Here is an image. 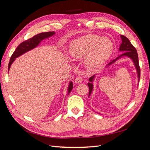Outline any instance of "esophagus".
Instances as JSON below:
<instances>
[{
	"label": "esophagus",
	"mask_w": 150,
	"mask_h": 150,
	"mask_svg": "<svg viewBox=\"0 0 150 150\" xmlns=\"http://www.w3.org/2000/svg\"><path fill=\"white\" fill-rule=\"evenodd\" d=\"M83 81V78L80 76H78V77H76V78L75 79V82L76 83H81Z\"/></svg>",
	"instance_id": "1"
}]
</instances>
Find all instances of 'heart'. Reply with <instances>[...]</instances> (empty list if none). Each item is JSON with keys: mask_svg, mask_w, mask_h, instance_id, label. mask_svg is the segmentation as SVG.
Wrapping results in <instances>:
<instances>
[{"mask_svg": "<svg viewBox=\"0 0 150 150\" xmlns=\"http://www.w3.org/2000/svg\"><path fill=\"white\" fill-rule=\"evenodd\" d=\"M112 43L108 38H101L97 35H88L77 39L71 45V55L77 58L87 56L91 67L101 64L110 56Z\"/></svg>", "mask_w": 150, "mask_h": 150, "instance_id": "obj_1", "label": "heart"}]
</instances>
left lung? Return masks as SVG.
Instances as JSON below:
<instances>
[{
    "label": "left lung",
    "instance_id": "1",
    "mask_svg": "<svg viewBox=\"0 0 150 150\" xmlns=\"http://www.w3.org/2000/svg\"><path fill=\"white\" fill-rule=\"evenodd\" d=\"M121 38L122 39V43L120 46V51H125L123 53H122L121 55L117 57L116 59L113 60L112 62H111L110 64L108 65L111 64V63H112L113 62H115L117 59H119V57H122V56H128L130 58H131L133 59L134 65L136 66V68L137 69V72H138V79L139 81V78H140V67L139 65V60H138V55L137 53V51L136 48L134 47L133 45L131 44L129 41V40L127 38L126 36L125 35H121ZM94 78V76L91 77L89 78V81L91 82H92L93 79ZM88 86H89V95L91 94L93 90V84L92 83H88Z\"/></svg>",
    "mask_w": 150,
    "mask_h": 150
}]
</instances>
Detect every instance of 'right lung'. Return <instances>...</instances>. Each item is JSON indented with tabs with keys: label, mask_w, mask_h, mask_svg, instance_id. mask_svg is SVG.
Listing matches in <instances>:
<instances>
[{
	"label": "right lung",
	"mask_w": 150,
	"mask_h": 150,
	"mask_svg": "<svg viewBox=\"0 0 150 150\" xmlns=\"http://www.w3.org/2000/svg\"><path fill=\"white\" fill-rule=\"evenodd\" d=\"M54 34V32H46V33H42L38 34L37 35H35L33 38H31L28 40H24V42L21 43L16 49L12 54V55L10 59V61L8 62V69L9 70L10 67L15 59L19 56L23 54L24 53L28 52L30 50L34 49L35 47L38 45L40 43L41 40L45 38H47L50 37V36ZM72 89V82L70 83L69 88H68V93H70Z\"/></svg>",
	"instance_id": "obj_1"
}]
</instances>
